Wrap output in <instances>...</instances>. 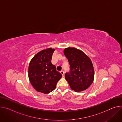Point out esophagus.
Returning a JSON list of instances; mask_svg holds the SVG:
<instances>
[{
    "mask_svg": "<svg viewBox=\"0 0 122 122\" xmlns=\"http://www.w3.org/2000/svg\"><path fill=\"white\" fill-rule=\"evenodd\" d=\"M60 72L61 74L62 75V76H64V72L63 71H60Z\"/></svg>",
    "mask_w": 122,
    "mask_h": 122,
    "instance_id": "esophagus-1",
    "label": "esophagus"
}]
</instances>
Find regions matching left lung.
I'll list each match as a JSON object with an SVG mask.
<instances>
[{
	"label": "left lung",
	"instance_id": "1",
	"mask_svg": "<svg viewBox=\"0 0 122 122\" xmlns=\"http://www.w3.org/2000/svg\"><path fill=\"white\" fill-rule=\"evenodd\" d=\"M64 53L70 66V71L66 73L65 79L71 88L76 92L86 90L92 83L94 77L91 60L84 52L75 48L65 49Z\"/></svg>",
	"mask_w": 122,
	"mask_h": 122
}]
</instances>
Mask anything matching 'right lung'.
I'll return each instance as SVG.
<instances>
[{
    "mask_svg": "<svg viewBox=\"0 0 122 122\" xmlns=\"http://www.w3.org/2000/svg\"><path fill=\"white\" fill-rule=\"evenodd\" d=\"M55 49L49 48L38 52L30 60L28 69L30 81L38 92L49 93L56 88L62 74L51 60Z\"/></svg>",
    "mask_w": 122,
    "mask_h": 122,
    "instance_id": "obj_1",
    "label": "right lung"
}]
</instances>
